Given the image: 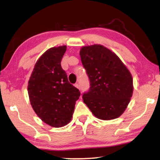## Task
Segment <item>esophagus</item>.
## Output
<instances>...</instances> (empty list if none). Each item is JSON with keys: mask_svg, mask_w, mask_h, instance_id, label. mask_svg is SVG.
Masks as SVG:
<instances>
[{"mask_svg": "<svg viewBox=\"0 0 160 160\" xmlns=\"http://www.w3.org/2000/svg\"><path fill=\"white\" fill-rule=\"evenodd\" d=\"M75 87H76V88H78V89H80V85L78 84V83H76V84H75Z\"/></svg>", "mask_w": 160, "mask_h": 160, "instance_id": "esophagus-1", "label": "esophagus"}]
</instances>
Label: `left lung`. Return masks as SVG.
<instances>
[{
    "mask_svg": "<svg viewBox=\"0 0 160 160\" xmlns=\"http://www.w3.org/2000/svg\"><path fill=\"white\" fill-rule=\"evenodd\" d=\"M80 57L90 86L82 95L84 102L98 119L119 117L132 95L130 71L114 53L102 45L82 47Z\"/></svg>",
    "mask_w": 160,
    "mask_h": 160,
    "instance_id": "1",
    "label": "left lung"
}]
</instances>
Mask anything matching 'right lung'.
<instances>
[{
	"mask_svg": "<svg viewBox=\"0 0 160 160\" xmlns=\"http://www.w3.org/2000/svg\"><path fill=\"white\" fill-rule=\"evenodd\" d=\"M66 46L52 47L37 61L28 82L31 106L38 117L54 128L71 122L80 91L71 84L61 67Z\"/></svg>",
	"mask_w": 160,
	"mask_h": 160,
	"instance_id": "obj_1",
	"label": "right lung"
}]
</instances>
